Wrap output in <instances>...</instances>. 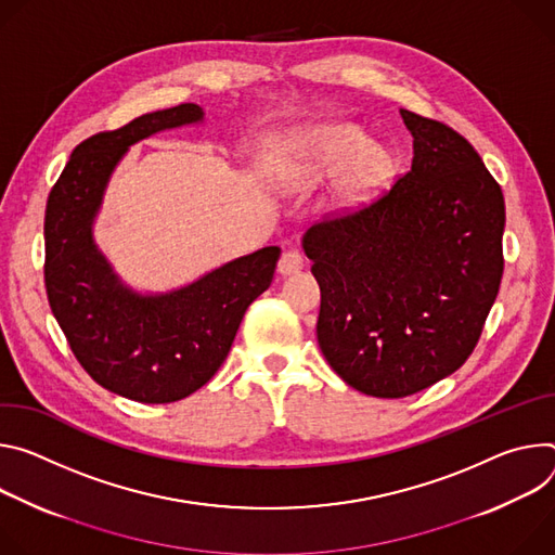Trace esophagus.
I'll return each instance as SVG.
<instances>
[{
  "label": "esophagus",
  "mask_w": 555,
  "mask_h": 555,
  "mask_svg": "<svg viewBox=\"0 0 555 555\" xmlns=\"http://www.w3.org/2000/svg\"><path fill=\"white\" fill-rule=\"evenodd\" d=\"M301 269H304V258L299 256V251L288 249V251H284V254L280 256L278 271H280L282 275H293V273H297V271H301Z\"/></svg>",
  "instance_id": "obj_1"
}]
</instances>
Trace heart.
Wrapping results in <instances>:
<instances>
[{
    "label": "heart",
    "mask_w": 555,
    "mask_h": 555,
    "mask_svg": "<svg viewBox=\"0 0 555 555\" xmlns=\"http://www.w3.org/2000/svg\"><path fill=\"white\" fill-rule=\"evenodd\" d=\"M359 145V134L350 128H333L318 137V150H320V167L333 169L341 163V158ZM382 171V156L377 150L361 145L348 160V167L341 176L339 190L344 196H350L367 184L375 182Z\"/></svg>",
    "instance_id": "1"
}]
</instances>
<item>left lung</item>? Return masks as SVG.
<instances>
[{"label":"left lung","mask_w":555,"mask_h":555,"mask_svg":"<svg viewBox=\"0 0 555 555\" xmlns=\"http://www.w3.org/2000/svg\"><path fill=\"white\" fill-rule=\"evenodd\" d=\"M412 167L371 207L304 235L318 341L354 390L401 399L467 361L503 280L505 201L472 143L401 109Z\"/></svg>","instance_id":"8db88e82"}]
</instances>
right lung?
<instances>
[{
	"instance_id": "add662e5",
	"label": "right lung",
	"mask_w": 555,
	"mask_h": 555,
	"mask_svg": "<svg viewBox=\"0 0 555 555\" xmlns=\"http://www.w3.org/2000/svg\"><path fill=\"white\" fill-rule=\"evenodd\" d=\"M201 118L196 103H180L86 139L46 205L43 280L52 315L83 371L139 403L180 401L218 373L280 258L278 246H264L180 291L143 297L122 286L96 251L92 220L120 156L154 132Z\"/></svg>"
}]
</instances>
